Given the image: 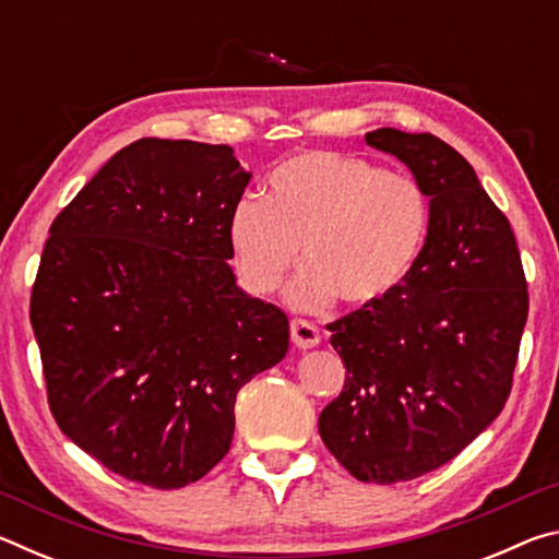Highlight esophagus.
Returning a JSON list of instances; mask_svg holds the SVG:
<instances>
[{
    "instance_id": "obj_1",
    "label": "esophagus",
    "mask_w": 559,
    "mask_h": 559,
    "mask_svg": "<svg viewBox=\"0 0 559 559\" xmlns=\"http://www.w3.org/2000/svg\"><path fill=\"white\" fill-rule=\"evenodd\" d=\"M290 337L300 349H310L320 343V330L313 323H308V320H293Z\"/></svg>"
}]
</instances>
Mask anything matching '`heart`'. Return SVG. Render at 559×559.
I'll use <instances>...</instances> for the list:
<instances>
[{
	"label": "heart",
	"mask_w": 559,
	"mask_h": 559,
	"mask_svg": "<svg viewBox=\"0 0 559 559\" xmlns=\"http://www.w3.org/2000/svg\"><path fill=\"white\" fill-rule=\"evenodd\" d=\"M431 204L409 175L365 157L316 150L278 165L266 200L243 197L229 219L236 273L257 296L276 293L296 269L288 302L323 310L335 298L374 306L402 286L429 239Z\"/></svg>",
	"instance_id": "obj_1"
}]
</instances>
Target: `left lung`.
<instances>
[{
	"mask_svg": "<svg viewBox=\"0 0 559 559\" xmlns=\"http://www.w3.org/2000/svg\"><path fill=\"white\" fill-rule=\"evenodd\" d=\"M365 140L412 169L431 226L400 288L328 325L347 372L318 431L357 480L400 484L449 463L503 412L527 283L508 216L466 157L431 132Z\"/></svg>",
	"mask_w": 559,
	"mask_h": 559,
	"instance_id": "left-lung-1",
	"label": "left lung"
}]
</instances>
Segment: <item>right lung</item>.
Wrapping results in <instances>:
<instances>
[{"instance_id": "right-lung-1", "label": "right lung", "mask_w": 559, "mask_h": 559, "mask_svg": "<svg viewBox=\"0 0 559 559\" xmlns=\"http://www.w3.org/2000/svg\"><path fill=\"white\" fill-rule=\"evenodd\" d=\"M249 179L229 145L143 138L49 229L29 308L49 409L135 484L206 476L229 453L236 394L288 353L286 313L229 266Z\"/></svg>"}]
</instances>
